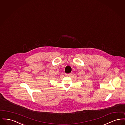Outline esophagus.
<instances>
[{
    "instance_id": "obj_1",
    "label": "esophagus",
    "mask_w": 125,
    "mask_h": 125,
    "mask_svg": "<svg viewBox=\"0 0 125 125\" xmlns=\"http://www.w3.org/2000/svg\"><path fill=\"white\" fill-rule=\"evenodd\" d=\"M65 75H66V76H71L72 75L71 73H65Z\"/></svg>"
}]
</instances>
